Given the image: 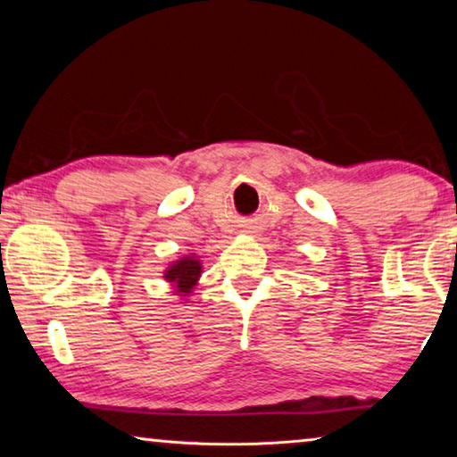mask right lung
<instances>
[{
    "instance_id": "right-lung-1",
    "label": "right lung",
    "mask_w": 457,
    "mask_h": 457,
    "mask_svg": "<svg viewBox=\"0 0 457 457\" xmlns=\"http://www.w3.org/2000/svg\"><path fill=\"white\" fill-rule=\"evenodd\" d=\"M201 276V262L197 256H185L173 262L165 270V280L175 286L177 296H189L193 286L197 284Z\"/></svg>"
}]
</instances>
